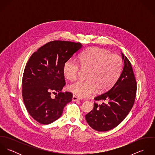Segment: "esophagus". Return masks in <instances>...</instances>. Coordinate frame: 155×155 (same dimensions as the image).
<instances>
[{
  "mask_svg": "<svg viewBox=\"0 0 155 155\" xmlns=\"http://www.w3.org/2000/svg\"><path fill=\"white\" fill-rule=\"evenodd\" d=\"M79 100H80V99L78 97H76L75 95L73 96V97H72V101H79Z\"/></svg>",
  "mask_w": 155,
  "mask_h": 155,
  "instance_id": "1",
  "label": "esophagus"
}]
</instances>
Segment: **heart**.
I'll return each instance as SVG.
<instances>
[{"mask_svg": "<svg viewBox=\"0 0 155 155\" xmlns=\"http://www.w3.org/2000/svg\"><path fill=\"white\" fill-rule=\"evenodd\" d=\"M120 57L111 54L109 51L92 48L84 51L79 57V63L73 58L68 60L63 66L65 77L73 81L78 77L81 68L88 70L87 80H78L70 84L68 90L81 98L90 96L98 89L106 91L115 83L122 70Z\"/></svg>", "mask_w": 155, "mask_h": 155, "instance_id": "heart-1", "label": "heart"}]
</instances>
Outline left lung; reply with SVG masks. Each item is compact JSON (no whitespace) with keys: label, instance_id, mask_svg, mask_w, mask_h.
<instances>
[{"label":"left lung","instance_id":"8db88e82","mask_svg":"<svg viewBox=\"0 0 155 155\" xmlns=\"http://www.w3.org/2000/svg\"><path fill=\"white\" fill-rule=\"evenodd\" d=\"M122 71L116 83L106 92L97 96L95 100H106L101 105L94 103L93 110L85 115L89 125L98 131H107L117 127L126 117L135 99L137 82L131 64L122 53Z\"/></svg>","mask_w":155,"mask_h":155}]
</instances>
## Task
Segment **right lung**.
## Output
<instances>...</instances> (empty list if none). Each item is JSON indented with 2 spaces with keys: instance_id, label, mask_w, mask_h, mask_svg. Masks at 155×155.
Returning <instances> with one entry per match:
<instances>
[{
  "instance_id": "add662e5",
  "label": "right lung",
  "mask_w": 155,
  "mask_h": 155,
  "mask_svg": "<svg viewBox=\"0 0 155 155\" xmlns=\"http://www.w3.org/2000/svg\"><path fill=\"white\" fill-rule=\"evenodd\" d=\"M82 48L81 43L54 41L41 46L29 58L22 76V98L27 110L39 123L55 121L71 101V92H61L66 85L63 66ZM55 91L58 94L52 98L51 93Z\"/></svg>"
}]
</instances>
